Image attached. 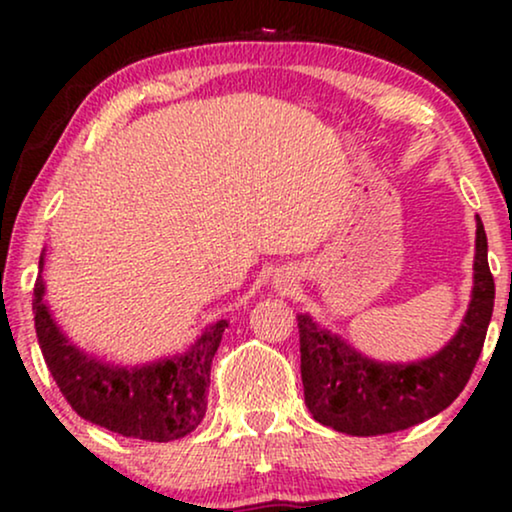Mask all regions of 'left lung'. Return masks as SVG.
Instances as JSON below:
<instances>
[{"label":"left lung","mask_w":512,"mask_h":512,"mask_svg":"<svg viewBox=\"0 0 512 512\" xmlns=\"http://www.w3.org/2000/svg\"><path fill=\"white\" fill-rule=\"evenodd\" d=\"M475 223L471 303L459 331L433 356L412 363L375 361L310 314H298L305 405L319 424L347 436H382L436 417L464 391L494 310L487 235L480 216Z\"/></svg>","instance_id":"1"}]
</instances>
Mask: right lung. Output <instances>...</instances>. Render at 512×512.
Returning <instances> with one entry per match:
<instances>
[{
  "instance_id": "1",
  "label": "right lung",
  "mask_w": 512,
  "mask_h": 512,
  "mask_svg": "<svg viewBox=\"0 0 512 512\" xmlns=\"http://www.w3.org/2000/svg\"><path fill=\"white\" fill-rule=\"evenodd\" d=\"M41 272L44 254L32 298L34 328L46 366L76 415L151 443L188 436L207 412L209 370L228 321L207 326L186 352L142 366H116L83 352L62 333L44 300Z\"/></svg>"
}]
</instances>
